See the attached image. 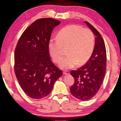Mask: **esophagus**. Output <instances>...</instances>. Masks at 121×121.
<instances>
[{"label":"esophagus","instance_id":"34e87169","mask_svg":"<svg viewBox=\"0 0 121 121\" xmlns=\"http://www.w3.org/2000/svg\"><path fill=\"white\" fill-rule=\"evenodd\" d=\"M63 73H64V74H69V71L64 70V71H63Z\"/></svg>","mask_w":121,"mask_h":121}]
</instances>
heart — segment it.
<instances>
[{
  "label": "heart",
  "mask_w": 121,
  "mask_h": 121,
  "mask_svg": "<svg viewBox=\"0 0 121 121\" xmlns=\"http://www.w3.org/2000/svg\"><path fill=\"white\" fill-rule=\"evenodd\" d=\"M68 55L60 61L62 69H71L79 63L84 64L92 55L95 47L94 33L88 28L76 25H68L59 30L57 37L51 38L48 42L50 55L59 62L63 55L64 47H67Z\"/></svg>",
  "instance_id": "b5f03b06"
}]
</instances>
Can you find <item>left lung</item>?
<instances>
[{"label":"left lung","instance_id":"8db88e82","mask_svg":"<svg viewBox=\"0 0 121 121\" xmlns=\"http://www.w3.org/2000/svg\"><path fill=\"white\" fill-rule=\"evenodd\" d=\"M94 34L95 43L94 51L86 65L77 70L70 73L74 79V83L70 91L75 98L86 101L91 99L98 92L106 72V51L101 35L91 23L85 21Z\"/></svg>","mask_w":121,"mask_h":121}]
</instances>
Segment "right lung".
I'll return each mask as SVG.
<instances>
[{
    "label": "right lung",
    "mask_w": 121,
    "mask_h": 121,
    "mask_svg": "<svg viewBox=\"0 0 121 121\" xmlns=\"http://www.w3.org/2000/svg\"><path fill=\"white\" fill-rule=\"evenodd\" d=\"M60 23L52 18L37 20L23 32L15 48V75L25 94L34 99L50 94L62 75L51 60L48 49L52 30Z\"/></svg>",
    "instance_id": "right-lung-1"
}]
</instances>
